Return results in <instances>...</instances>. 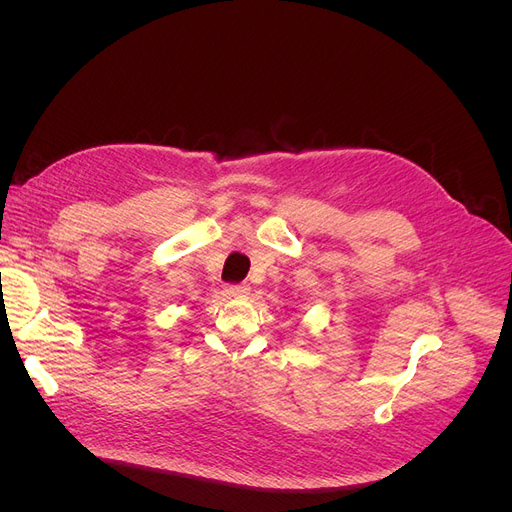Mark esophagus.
<instances>
[{
    "instance_id": "obj_1",
    "label": "esophagus",
    "mask_w": 512,
    "mask_h": 512,
    "mask_svg": "<svg viewBox=\"0 0 512 512\" xmlns=\"http://www.w3.org/2000/svg\"><path fill=\"white\" fill-rule=\"evenodd\" d=\"M249 292H251V286H249V284H234V286H224V294H226V297H234V299L247 297Z\"/></svg>"
}]
</instances>
